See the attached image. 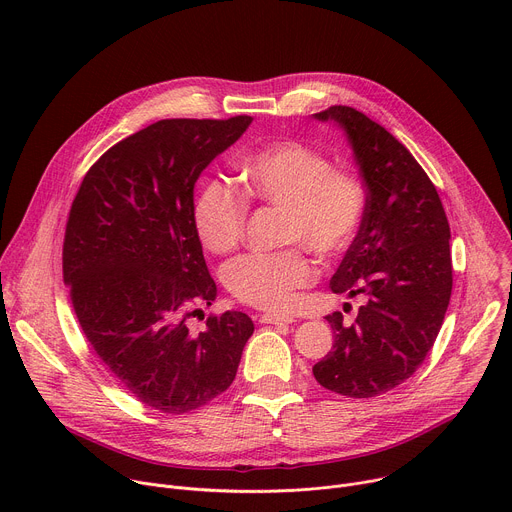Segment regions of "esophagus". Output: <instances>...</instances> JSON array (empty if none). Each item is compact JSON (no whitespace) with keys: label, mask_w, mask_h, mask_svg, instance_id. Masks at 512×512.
Segmentation results:
<instances>
[{"label":"esophagus","mask_w":512,"mask_h":512,"mask_svg":"<svg viewBox=\"0 0 512 512\" xmlns=\"http://www.w3.org/2000/svg\"><path fill=\"white\" fill-rule=\"evenodd\" d=\"M259 322H261V324H277V326H283V324H291V322H294V318H291V316H279V314H261V316H259Z\"/></svg>","instance_id":"esophagus-1"}]
</instances>
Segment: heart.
Instances as JSON below:
<instances>
[{
  "label": "heart",
  "instance_id": "heart-1",
  "mask_svg": "<svg viewBox=\"0 0 512 512\" xmlns=\"http://www.w3.org/2000/svg\"><path fill=\"white\" fill-rule=\"evenodd\" d=\"M245 192L261 202L281 206L283 243H302L322 259L336 257L354 239L362 214V184L300 141H273L239 164ZM247 204L229 184L206 182L194 204V225L212 253L233 251L245 229ZM231 294L261 310H287L296 291L312 281L310 259L300 249L269 255H245L225 267Z\"/></svg>",
  "mask_w": 512,
  "mask_h": 512
}]
</instances>
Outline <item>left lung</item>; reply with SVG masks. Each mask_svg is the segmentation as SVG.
I'll list each match as a JSON object with an SVG mask.
<instances>
[{
    "instance_id": "8db88e82",
    "label": "left lung",
    "mask_w": 512,
    "mask_h": 512,
    "mask_svg": "<svg viewBox=\"0 0 512 512\" xmlns=\"http://www.w3.org/2000/svg\"><path fill=\"white\" fill-rule=\"evenodd\" d=\"M334 123L358 166L367 204L330 287L360 296L354 324L326 316L334 348L314 364L338 395L369 399L407 381L431 350L452 296L450 225L435 186L403 143L352 107L314 115Z\"/></svg>"
}]
</instances>
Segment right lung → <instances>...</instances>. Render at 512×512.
Masks as SVG:
<instances>
[{"label": "right lung", "instance_id": "1", "mask_svg": "<svg viewBox=\"0 0 512 512\" xmlns=\"http://www.w3.org/2000/svg\"><path fill=\"white\" fill-rule=\"evenodd\" d=\"M253 117L162 119L105 152L72 200L62 271L81 328L143 405L188 413L235 381L255 326L243 312L186 324L216 283L194 225V186Z\"/></svg>", "mask_w": 512, "mask_h": 512}]
</instances>
